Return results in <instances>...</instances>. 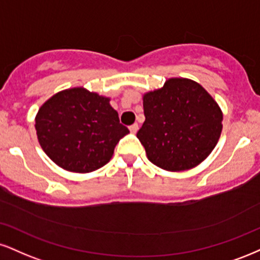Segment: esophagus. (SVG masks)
Masks as SVG:
<instances>
[{"mask_svg":"<svg viewBox=\"0 0 260 260\" xmlns=\"http://www.w3.org/2000/svg\"><path fill=\"white\" fill-rule=\"evenodd\" d=\"M139 129V126H138V123H133V124H131L129 126V131L132 133H137V131Z\"/></svg>","mask_w":260,"mask_h":260,"instance_id":"1","label":"esophagus"}]
</instances>
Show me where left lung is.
Returning a JSON list of instances; mask_svg holds the SVG:
<instances>
[{"instance_id":"left-lung-1","label":"left lung","mask_w":260,"mask_h":260,"mask_svg":"<svg viewBox=\"0 0 260 260\" xmlns=\"http://www.w3.org/2000/svg\"><path fill=\"white\" fill-rule=\"evenodd\" d=\"M143 106L145 121L137 137L149 160L162 170H190L217 145L223 114L199 83L170 79L144 95Z\"/></svg>"}]
</instances>
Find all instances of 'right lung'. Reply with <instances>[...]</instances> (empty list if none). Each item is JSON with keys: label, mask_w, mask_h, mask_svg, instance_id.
Instances as JSON below:
<instances>
[{"label": "right lung", "mask_w": 260, "mask_h": 260, "mask_svg": "<svg viewBox=\"0 0 260 260\" xmlns=\"http://www.w3.org/2000/svg\"><path fill=\"white\" fill-rule=\"evenodd\" d=\"M109 102L83 88L62 90L47 100L35 120L37 138L47 156L76 173L108 164L116 144L129 133Z\"/></svg>", "instance_id": "right-lung-1"}]
</instances>
